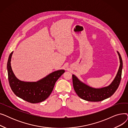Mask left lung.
<instances>
[{"mask_svg": "<svg viewBox=\"0 0 128 128\" xmlns=\"http://www.w3.org/2000/svg\"><path fill=\"white\" fill-rule=\"evenodd\" d=\"M117 53L120 60V66L115 78L108 86L100 89L93 88L80 82L75 75H72L74 88L79 97L90 102H99L110 97L116 92L122 79V60L120 53Z\"/></svg>", "mask_w": 128, "mask_h": 128, "instance_id": "obj_1", "label": "left lung"}]
</instances>
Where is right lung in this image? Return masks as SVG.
<instances>
[{"mask_svg":"<svg viewBox=\"0 0 128 128\" xmlns=\"http://www.w3.org/2000/svg\"><path fill=\"white\" fill-rule=\"evenodd\" d=\"M13 52L9 56L7 63L8 80L11 89L15 94L31 103L42 102L51 93L58 79L65 72L64 70L54 72L37 82H24L16 78L11 68V59Z\"/></svg>","mask_w":128,"mask_h":128,"instance_id":"right-lung-1","label":"right lung"}]
</instances>
